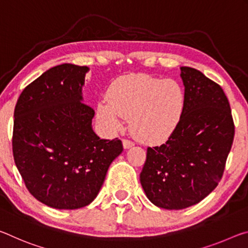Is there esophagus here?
Wrapping results in <instances>:
<instances>
[{
  "label": "esophagus",
  "mask_w": 248,
  "mask_h": 248,
  "mask_svg": "<svg viewBox=\"0 0 248 248\" xmlns=\"http://www.w3.org/2000/svg\"><path fill=\"white\" fill-rule=\"evenodd\" d=\"M133 146H134V141L129 140H123V147L125 149L131 148V147H133Z\"/></svg>",
  "instance_id": "obj_1"
}]
</instances>
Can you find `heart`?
Returning a JSON list of instances; mask_svg holds the SVG:
<instances>
[{
    "label": "heart",
    "mask_w": 248,
    "mask_h": 248,
    "mask_svg": "<svg viewBox=\"0 0 248 248\" xmlns=\"http://www.w3.org/2000/svg\"><path fill=\"white\" fill-rule=\"evenodd\" d=\"M185 91L177 81L146 75L125 76L108 91V101L97 104V119L109 132L120 131L123 120L140 140L155 144L176 131L184 114Z\"/></svg>",
    "instance_id": "heart-1"
}]
</instances>
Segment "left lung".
<instances>
[{
    "mask_svg": "<svg viewBox=\"0 0 248 248\" xmlns=\"http://www.w3.org/2000/svg\"><path fill=\"white\" fill-rule=\"evenodd\" d=\"M180 69L184 114L165 144L147 148L140 176L149 201L167 210L197 204L217 188L235 133L223 89L197 69Z\"/></svg>",
    "mask_w": 248,
    "mask_h": 248,
    "instance_id": "1",
    "label": "left lung"
}]
</instances>
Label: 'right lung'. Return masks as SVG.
<instances>
[{"label": "right lung", "instance_id": "1", "mask_svg": "<svg viewBox=\"0 0 248 248\" xmlns=\"http://www.w3.org/2000/svg\"><path fill=\"white\" fill-rule=\"evenodd\" d=\"M86 66L50 68L16 103L13 156L26 188L50 208L75 210L96 198L122 141L92 129L94 109L83 103Z\"/></svg>", "mask_w": 248, "mask_h": 248}]
</instances>
